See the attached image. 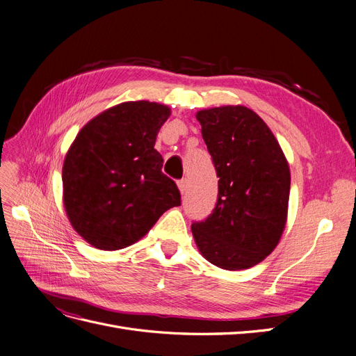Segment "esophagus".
I'll list each match as a JSON object with an SVG mask.
<instances>
[{"label": "esophagus", "mask_w": 356, "mask_h": 356, "mask_svg": "<svg viewBox=\"0 0 356 356\" xmlns=\"http://www.w3.org/2000/svg\"><path fill=\"white\" fill-rule=\"evenodd\" d=\"M177 188H179V191H180V193L183 195L184 192H186V189H188V180H186V179L179 180V181H177Z\"/></svg>", "instance_id": "34e87169"}]
</instances>
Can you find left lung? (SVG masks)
I'll list each match as a JSON object with an SVG mask.
<instances>
[{"instance_id":"obj_1","label":"left lung","mask_w":356,"mask_h":356,"mask_svg":"<svg viewBox=\"0 0 356 356\" xmlns=\"http://www.w3.org/2000/svg\"><path fill=\"white\" fill-rule=\"evenodd\" d=\"M196 119L220 180L212 213L192 224L195 243L215 266L249 269L275 250L285 229L288 161L269 127L249 107H211Z\"/></svg>"}]
</instances>
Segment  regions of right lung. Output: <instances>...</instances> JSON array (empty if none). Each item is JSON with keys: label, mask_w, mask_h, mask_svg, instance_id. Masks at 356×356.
Listing matches in <instances>:
<instances>
[{"label": "right lung", "mask_w": 356, "mask_h": 356, "mask_svg": "<svg viewBox=\"0 0 356 356\" xmlns=\"http://www.w3.org/2000/svg\"><path fill=\"white\" fill-rule=\"evenodd\" d=\"M170 113L156 102L120 103L87 122L71 144L63 165L64 207L72 228L96 249H125L180 205L154 148Z\"/></svg>", "instance_id": "obj_1"}]
</instances>
